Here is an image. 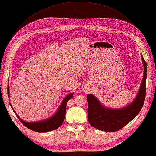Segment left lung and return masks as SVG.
Wrapping results in <instances>:
<instances>
[{"label": "left lung", "instance_id": "left-lung-1", "mask_svg": "<svg viewBox=\"0 0 156 156\" xmlns=\"http://www.w3.org/2000/svg\"><path fill=\"white\" fill-rule=\"evenodd\" d=\"M142 58L144 67L142 84L135 100L129 106L122 109H109L103 106L94 96H86L88 103V119L94 128L104 132H116L124 128L139 114L144 105L146 92L147 64L144 58Z\"/></svg>", "mask_w": 156, "mask_h": 156}]
</instances>
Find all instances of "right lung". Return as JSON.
<instances>
[{"instance_id":"right-lung-1","label":"right lung","mask_w":156,"mask_h":156,"mask_svg":"<svg viewBox=\"0 0 156 156\" xmlns=\"http://www.w3.org/2000/svg\"><path fill=\"white\" fill-rule=\"evenodd\" d=\"M7 91H8V96L9 97V87ZM73 96L74 93H71L69 95H68L65 98L62 103L61 104L60 107L59 108L58 110L57 111L56 113L54 114L52 117L47 119L46 120L38 122H26L23 121V119L19 117V115L16 114V112L14 111L11 104H10V106H11L12 109L13 110L14 114L16 115L17 118H19V120L23 123V125L26 126L27 128L32 130V131L37 132H46L48 131H52V130L58 128L62 124L65 117V114H66L67 102L68 100H70L73 97Z\"/></svg>"}]
</instances>
